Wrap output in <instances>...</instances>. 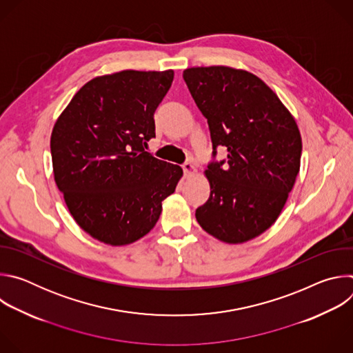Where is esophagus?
<instances>
[{"label": "esophagus", "mask_w": 353, "mask_h": 353, "mask_svg": "<svg viewBox=\"0 0 353 353\" xmlns=\"http://www.w3.org/2000/svg\"><path fill=\"white\" fill-rule=\"evenodd\" d=\"M183 170H184V174L187 177H190V176H194L196 173V166L194 163H191V162H185L183 165Z\"/></svg>", "instance_id": "obj_1"}]
</instances>
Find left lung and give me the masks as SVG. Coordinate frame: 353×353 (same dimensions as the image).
Segmentation results:
<instances>
[{
  "mask_svg": "<svg viewBox=\"0 0 353 353\" xmlns=\"http://www.w3.org/2000/svg\"><path fill=\"white\" fill-rule=\"evenodd\" d=\"M183 78L208 120L212 155L218 146L228 149L226 162H211L204 172L211 194L196 208V222L223 243L248 241L275 223L294 185L301 157L296 120L248 71L194 67Z\"/></svg>",
  "mask_w": 353,
  "mask_h": 353,
  "instance_id": "obj_1",
  "label": "left lung"
}]
</instances>
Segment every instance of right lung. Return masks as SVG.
I'll list each match as a JSON object with an SVG mask.
<instances>
[{
    "label": "right lung",
    "instance_id": "1",
    "mask_svg": "<svg viewBox=\"0 0 353 353\" xmlns=\"http://www.w3.org/2000/svg\"><path fill=\"white\" fill-rule=\"evenodd\" d=\"M173 78V70L96 77L53 127L56 184L79 228L105 244L125 245L149 233L183 176L180 166L145 150Z\"/></svg>",
    "mask_w": 353,
    "mask_h": 353
}]
</instances>
